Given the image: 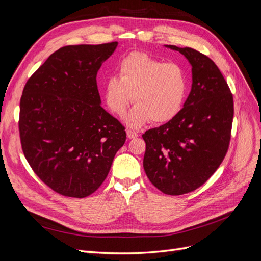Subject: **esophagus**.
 <instances>
[{
  "label": "esophagus",
  "instance_id": "1",
  "mask_svg": "<svg viewBox=\"0 0 261 261\" xmlns=\"http://www.w3.org/2000/svg\"><path fill=\"white\" fill-rule=\"evenodd\" d=\"M126 134H127V137H128L129 139H134V138H136V137L139 136V134H138L137 132L130 130V129H127V132H126Z\"/></svg>",
  "mask_w": 261,
  "mask_h": 261
}]
</instances>
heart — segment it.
Instances as JSON below:
<instances>
[{"label":"heart","mask_w":261,"mask_h":261,"mask_svg":"<svg viewBox=\"0 0 261 261\" xmlns=\"http://www.w3.org/2000/svg\"><path fill=\"white\" fill-rule=\"evenodd\" d=\"M117 74L105 83L106 103L118 116L124 115L132 101L136 103L125 118L130 127L149 121L167 123L183 109L189 80L187 70L178 63H164L146 53L133 52L118 63Z\"/></svg>","instance_id":"1"}]
</instances>
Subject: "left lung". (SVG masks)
I'll list each match as a JSON object with an SVG mask.
<instances>
[{
	"instance_id": "1",
	"label": "left lung",
	"mask_w": 261,
	"mask_h": 261,
	"mask_svg": "<svg viewBox=\"0 0 261 261\" xmlns=\"http://www.w3.org/2000/svg\"><path fill=\"white\" fill-rule=\"evenodd\" d=\"M192 65V90L184 108L159 127L147 130L144 169L159 191L177 196L200 187L227 152L234 115L233 94L211 59L192 48L165 45Z\"/></svg>"
}]
</instances>
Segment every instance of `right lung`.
Masks as SVG:
<instances>
[{
    "instance_id": "1",
    "label": "right lung",
    "mask_w": 261,
    "mask_h": 261,
    "mask_svg": "<svg viewBox=\"0 0 261 261\" xmlns=\"http://www.w3.org/2000/svg\"><path fill=\"white\" fill-rule=\"evenodd\" d=\"M117 42L63 46L27 81L20 98L22 152L55 193L84 198L107 178L126 140L124 126L101 107L97 73Z\"/></svg>"
}]
</instances>
